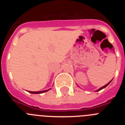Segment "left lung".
Here are the masks:
<instances>
[{
  "instance_id": "8db88e82",
  "label": "left lung",
  "mask_w": 125,
  "mask_h": 125,
  "mask_svg": "<svg viewBox=\"0 0 125 125\" xmlns=\"http://www.w3.org/2000/svg\"><path fill=\"white\" fill-rule=\"evenodd\" d=\"M112 80H113V79H111V81H110V82H109V83H107V84H106V85H104V86H102V87H101V88H99V89H97L96 91H96V92H97V91H100V90H101V89H104V88H106V86H108V84H110V83H111V81H112Z\"/></svg>"
}]
</instances>
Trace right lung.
I'll use <instances>...</instances> for the list:
<instances>
[{"label": "right lung", "instance_id": "add662e5", "mask_svg": "<svg viewBox=\"0 0 125 125\" xmlns=\"http://www.w3.org/2000/svg\"><path fill=\"white\" fill-rule=\"evenodd\" d=\"M50 89H47V90H44V91H28L29 93H32V94H41V93H45V92H47V91H48L49 90H50Z\"/></svg>", "mask_w": 125, "mask_h": 125}]
</instances>
